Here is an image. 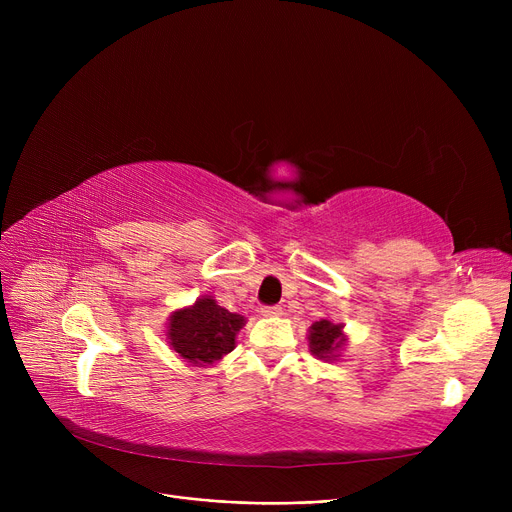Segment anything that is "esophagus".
<instances>
[{"instance_id":"obj_1","label":"esophagus","mask_w":512,"mask_h":512,"mask_svg":"<svg viewBox=\"0 0 512 512\" xmlns=\"http://www.w3.org/2000/svg\"><path fill=\"white\" fill-rule=\"evenodd\" d=\"M261 315H263V317H278V315H282V307H280V305L261 307Z\"/></svg>"}]
</instances>
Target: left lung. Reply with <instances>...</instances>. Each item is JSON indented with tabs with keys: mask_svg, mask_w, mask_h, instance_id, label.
Instances as JSON below:
<instances>
[{
	"mask_svg": "<svg viewBox=\"0 0 512 512\" xmlns=\"http://www.w3.org/2000/svg\"><path fill=\"white\" fill-rule=\"evenodd\" d=\"M307 342H309V351L313 357L330 363V361H336L338 357H342L340 353L344 351L348 336L344 334L342 324H334L332 319L324 317L319 321H313L309 328V334H307Z\"/></svg>",
	"mask_w": 512,
	"mask_h": 512,
	"instance_id": "1",
	"label": "left lung"
}]
</instances>
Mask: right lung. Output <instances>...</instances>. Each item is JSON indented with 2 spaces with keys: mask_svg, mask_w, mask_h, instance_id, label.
<instances>
[{
  "mask_svg": "<svg viewBox=\"0 0 512 512\" xmlns=\"http://www.w3.org/2000/svg\"><path fill=\"white\" fill-rule=\"evenodd\" d=\"M245 324V315L230 313L209 294H203L193 305L172 311L166 340L188 365L207 367L234 351L236 334Z\"/></svg>",
  "mask_w": 512,
  "mask_h": 512,
  "instance_id": "add662e5",
  "label": "right lung"
}]
</instances>
